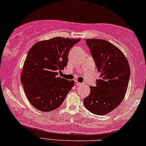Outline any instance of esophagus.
I'll return each mask as SVG.
<instances>
[{"label": "esophagus", "instance_id": "34e87169", "mask_svg": "<svg viewBox=\"0 0 146 146\" xmlns=\"http://www.w3.org/2000/svg\"><path fill=\"white\" fill-rule=\"evenodd\" d=\"M75 84H76V86H81V85H82V83H80V82H78V81H75Z\"/></svg>", "mask_w": 146, "mask_h": 146}]
</instances>
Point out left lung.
I'll return each mask as SVG.
<instances>
[{
	"label": "left lung",
	"mask_w": 146,
	"mask_h": 146,
	"mask_svg": "<svg viewBox=\"0 0 146 146\" xmlns=\"http://www.w3.org/2000/svg\"><path fill=\"white\" fill-rule=\"evenodd\" d=\"M97 70L101 72L96 86L84 100L85 108L96 115L113 111L123 101L131 75L130 66L123 52L108 41L86 39Z\"/></svg>",
	"instance_id": "1"
}]
</instances>
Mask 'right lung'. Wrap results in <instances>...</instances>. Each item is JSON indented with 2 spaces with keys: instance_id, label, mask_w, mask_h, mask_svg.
<instances>
[{
  "instance_id": "add662e5",
  "label": "right lung",
  "mask_w": 146,
  "mask_h": 146,
  "mask_svg": "<svg viewBox=\"0 0 146 146\" xmlns=\"http://www.w3.org/2000/svg\"><path fill=\"white\" fill-rule=\"evenodd\" d=\"M80 41L54 37L37 42L30 49L24 61L21 83L30 103L41 111L59 108L74 81L58 76L67 65L69 51Z\"/></svg>"
}]
</instances>
